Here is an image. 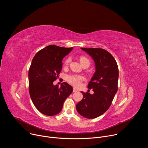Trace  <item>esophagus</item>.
I'll return each instance as SVG.
<instances>
[{"mask_svg": "<svg viewBox=\"0 0 148 148\" xmlns=\"http://www.w3.org/2000/svg\"><path fill=\"white\" fill-rule=\"evenodd\" d=\"M77 91H78V90H77L76 88H73V92H77Z\"/></svg>", "mask_w": 148, "mask_h": 148, "instance_id": "34e87169", "label": "esophagus"}]
</instances>
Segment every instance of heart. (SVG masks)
<instances>
[{
    "label": "heart",
    "mask_w": 148,
    "mask_h": 148,
    "mask_svg": "<svg viewBox=\"0 0 148 148\" xmlns=\"http://www.w3.org/2000/svg\"><path fill=\"white\" fill-rule=\"evenodd\" d=\"M79 61H80V62L81 63L82 65L87 64L90 66V60L87 57L82 56L79 58ZM70 61H71V58L70 57L67 58L64 61V66H67ZM84 79V77L83 76L78 75V74H70V75H67V81L70 84H71V85L75 86V87L79 86L81 84V82Z\"/></svg>",
    "instance_id": "1"
}]
</instances>
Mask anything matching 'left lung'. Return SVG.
Listing matches in <instances>:
<instances>
[{
    "label": "left lung",
    "instance_id": "obj_1",
    "mask_svg": "<svg viewBox=\"0 0 148 148\" xmlns=\"http://www.w3.org/2000/svg\"><path fill=\"white\" fill-rule=\"evenodd\" d=\"M93 59L95 72L88 88L93 89L94 94L81 92L82 99L76 105L79 114L88 119L99 116L111 106L118 91L119 71L113 56L107 50L98 48H81Z\"/></svg>",
    "mask_w": 148,
    "mask_h": 148
}]
</instances>
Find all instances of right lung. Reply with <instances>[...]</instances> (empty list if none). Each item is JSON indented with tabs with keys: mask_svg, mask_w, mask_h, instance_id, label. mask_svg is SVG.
Here are the masks:
<instances>
[{
	"mask_svg": "<svg viewBox=\"0 0 148 148\" xmlns=\"http://www.w3.org/2000/svg\"><path fill=\"white\" fill-rule=\"evenodd\" d=\"M50 45L41 49L32 60L29 71V93L36 108L43 114L53 116L62 110L73 87L66 82L54 86L62 69V60L73 50Z\"/></svg>",
	"mask_w": 148,
	"mask_h": 148,
	"instance_id": "right-lung-1",
	"label": "right lung"
}]
</instances>
